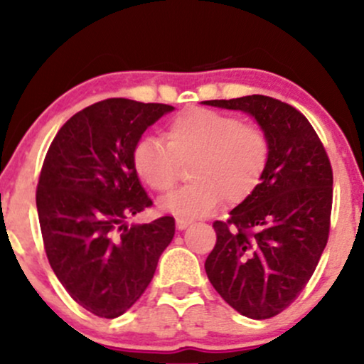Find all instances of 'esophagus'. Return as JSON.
<instances>
[{"label":"esophagus","mask_w":364,"mask_h":364,"mask_svg":"<svg viewBox=\"0 0 364 364\" xmlns=\"http://www.w3.org/2000/svg\"><path fill=\"white\" fill-rule=\"evenodd\" d=\"M190 224H191V220L185 219V217H178V219H176V228L178 229H186Z\"/></svg>","instance_id":"34e87169"}]
</instances>
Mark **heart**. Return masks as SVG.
Instances as JSON below:
<instances>
[{
    "label": "heart",
    "mask_w": 364,
    "mask_h": 364,
    "mask_svg": "<svg viewBox=\"0 0 364 364\" xmlns=\"http://www.w3.org/2000/svg\"><path fill=\"white\" fill-rule=\"evenodd\" d=\"M166 141L141 136L132 150V164L145 185L169 193L179 181L181 164L191 161L193 181L162 202L179 217H203L225 202L237 205L260 186L270 161V140L260 127L232 114L191 107L169 121Z\"/></svg>",
    "instance_id": "1"
}]
</instances>
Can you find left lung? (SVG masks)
<instances>
[{
    "mask_svg": "<svg viewBox=\"0 0 364 364\" xmlns=\"http://www.w3.org/2000/svg\"><path fill=\"white\" fill-rule=\"evenodd\" d=\"M255 116L270 140V161L257 191L215 220L205 260L214 289L255 320L272 318L299 296L328 241L333 174L323 144L291 104L269 95L203 101Z\"/></svg>",
    "mask_w": 364,
    "mask_h": 364,
    "instance_id": "left-lung-1",
    "label": "left lung"
}]
</instances>
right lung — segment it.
<instances>
[{
  "label": "right lung",
  "mask_w": 364,
  "mask_h": 364,
  "mask_svg": "<svg viewBox=\"0 0 364 364\" xmlns=\"http://www.w3.org/2000/svg\"><path fill=\"white\" fill-rule=\"evenodd\" d=\"M169 104L112 97L78 111L46 154L36 203L58 281L80 306L116 318L147 289L174 236V217L127 225L152 207L132 164L141 133Z\"/></svg>",
  "instance_id": "1"
}]
</instances>
